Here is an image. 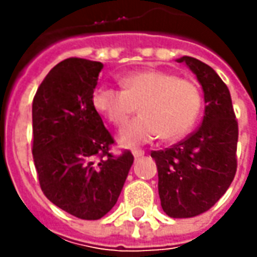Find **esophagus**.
Segmentation results:
<instances>
[{"label":"esophagus","mask_w":257,"mask_h":257,"mask_svg":"<svg viewBox=\"0 0 257 257\" xmlns=\"http://www.w3.org/2000/svg\"><path fill=\"white\" fill-rule=\"evenodd\" d=\"M133 156L136 159H139V157H142L144 156V150H140V149H134L133 150Z\"/></svg>","instance_id":"obj_1"}]
</instances>
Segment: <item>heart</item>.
Here are the masks:
<instances>
[{"instance_id":"1","label":"heart","mask_w":257,"mask_h":257,"mask_svg":"<svg viewBox=\"0 0 257 257\" xmlns=\"http://www.w3.org/2000/svg\"><path fill=\"white\" fill-rule=\"evenodd\" d=\"M123 90L98 87L91 97L93 107L115 127H123L142 111L120 134L124 146L149 143L159 136L179 140L192 130L202 111V93L196 83L162 70H143L124 75Z\"/></svg>"}]
</instances>
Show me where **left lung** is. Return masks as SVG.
I'll return each mask as SVG.
<instances>
[{
    "label": "left lung",
    "mask_w": 257,
    "mask_h": 257,
    "mask_svg": "<svg viewBox=\"0 0 257 257\" xmlns=\"http://www.w3.org/2000/svg\"><path fill=\"white\" fill-rule=\"evenodd\" d=\"M204 93L200 127L169 149L152 152L159 172V196L164 213L174 219L207 212L234 179L239 127L227 85L212 67L182 57Z\"/></svg>",
    "instance_id": "obj_1"
}]
</instances>
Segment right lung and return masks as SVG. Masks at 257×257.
Wrapping results in <instances>:
<instances>
[{"label":"right lung","instance_id":"1","mask_svg":"<svg viewBox=\"0 0 257 257\" xmlns=\"http://www.w3.org/2000/svg\"><path fill=\"white\" fill-rule=\"evenodd\" d=\"M103 64L85 58L58 63L33 100V159L45 197L83 220L110 212L134 162L114 156V139L91 97Z\"/></svg>","mask_w":257,"mask_h":257}]
</instances>
